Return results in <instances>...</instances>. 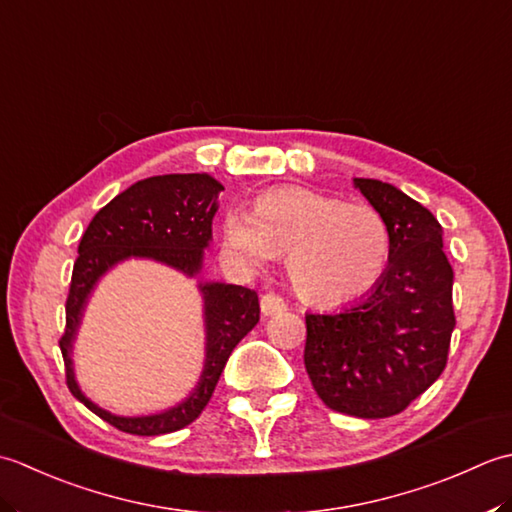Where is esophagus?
I'll use <instances>...</instances> for the list:
<instances>
[{
    "label": "esophagus",
    "instance_id": "obj_1",
    "mask_svg": "<svg viewBox=\"0 0 512 512\" xmlns=\"http://www.w3.org/2000/svg\"><path fill=\"white\" fill-rule=\"evenodd\" d=\"M287 309V302L280 298L278 294H265L260 298V311H263L265 316H276V314H283Z\"/></svg>",
    "mask_w": 512,
    "mask_h": 512
}]
</instances>
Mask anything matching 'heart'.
<instances>
[{
	"label": "heart",
	"mask_w": 512,
	"mask_h": 512,
	"mask_svg": "<svg viewBox=\"0 0 512 512\" xmlns=\"http://www.w3.org/2000/svg\"><path fill=\"white\" fill-rule=\"evenodd\" d=\"M221 229L225 247L249 267L285 256L296 294L318 307L367 296L391 256L389 227L373 207L300 185L256 196L252 214L229 210Z\"/></svg>",
	"instance_id": "b5f03b06"
}]
</instances>
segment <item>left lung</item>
<instances>
[{
    "instance_id": "8db88e82",
    "label": "left lung",
    "mask_w": 512,
    "mask_h": 512,
    "mask_svg": "<svg viewBox=\"0 0 512 512\" xmlns=\"http://www.w3.org/2000/svg\"><path fill=\"white\" fill-rule=\"evenodd\" d=\"M391 236L387 271L336 314H307L305 369L329 409L367 420L404 411L440 378L455 329L442 225L398 187L353 179Z\"/></svg>"
}]
</instances>
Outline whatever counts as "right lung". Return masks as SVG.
Segmentation results:
<instances>
[{
    "label": "right lung",
    "instance_id": "right-lung-1",
    "mask_svg": "<svg viewBox=\"0 0 512 512\" xmlns=\"http://www.w3.org/2000/svg\"><path fill=\"white\" fill-rule=\"evenodd\" d=\"M225 187L210 174H163L137 181L114 196L81 236L66 300V331L59 340L70 393L101 420L130 435H163L192 424L210 402L229 353L260 318L254 289L227 283H198L203 296L205 364L192 393L170 409L150 415H114L83 395L72 367L83 311L99 280L128 258H148L185 276H198L212 243L218 194Z\"/></svg>",
    "mask_w": 512,
    "mask_h": 512
}]
</instances>
